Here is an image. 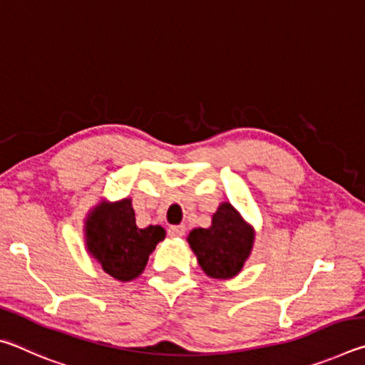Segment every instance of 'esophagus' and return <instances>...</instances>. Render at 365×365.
Instances as JSON below:
<instances>
[{"instance_id":"obj_1","label":"esophagus","mask_w":365,"mask_h":365,"mask_svg":"<svg viewBox=\"0 0 365 365\" xmlns=\"http://www.w3.org/2000/svg\"><path fill=\"white\" fill-rule=\"evenodd\" d=\"M169 235L172 238H180L185 235V227L183 225H172V227H169Z\"/></svg>"}]
</instances>
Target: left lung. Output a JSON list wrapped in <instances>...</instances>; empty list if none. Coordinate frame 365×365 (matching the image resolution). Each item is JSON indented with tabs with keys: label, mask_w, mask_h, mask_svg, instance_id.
Masks as SVG:
<instances>
[{
	"label": "left lung",
	"mask_w": 365,
	"mask_h": 365,
	"mask_svg": "<svg viewBox=\"0 0 365 365\" xmlns=\"http://www.w3.org/2000/svg\"><path fill=\"white\" fill-rule=\"evenodd\" d=\"M190 248L207 277L227 280L243 269L255 243V228L246 224L230 202H222L209 228H193Z\"/></svg>",
	"instance_id": "1"
}]
</instances>
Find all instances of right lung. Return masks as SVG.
I'll use <instances>...</instances> for the list:
<instances>
[{
  "mask_svg": "<svg viewBox=\"0 0 365 365\" xmlns=\"http://www.w3.org/2000/svg\"><path fill=\"white\" fill-rule=\"evenodd\" d=\"M165 238L160 225L138 228L132 200L103 201L85 220L86 250L115 280L130 282L146 267L148 257Z\"/></svg>",
  "mask_w": 365,
  "mask_h": 365,
  "instance_id": "1",
  "label": "right lung"
}]
</instances>
